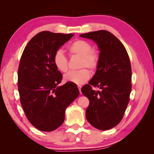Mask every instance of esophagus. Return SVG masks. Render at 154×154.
Returning a JSON list of instances; mask_svg holds the SVG:
<instances>
[{
	"label": "esophagus",
	"mask_w": 154,
	"mask_h": 154,
	"mask_svg": "<svg viewBox=\"0 0 154 154\" xmlns=\"http://www.w3.org/2000/svg\"><path fill=\"white\" fill-rule=\"evenodd\" d=\"M82 85H78V88H79V92H80L81 94H82V92H81V88H82Z\"/></svg>",
	"instance_id": "34e87169"
}]
</instances>
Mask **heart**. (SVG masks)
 <instances>
[{"label":"heart","instance_id":"b5f03b06","mask_svg":"<svg viewBox=\"0 0 154 154\" xmlns=\"http://www.w3.org/2000/svg\"><path fill=\"white\" fill-rule=\"evenodd\" d=\"M71 56L81 57L79 68L83 69L76 71H71L64 75L66 82L81 85L90 79V72L96 71L99 66L100 57L97 51L92 49V46L86 41L77 39L72 42L68 48ZM54 64L56 69L62 72H66L69 70V60L61 50L55 52L53 57Z\"/></svg>","mask_w":154,"mask_h":154}]
</instances>
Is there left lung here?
I'll use <instances>...</instances> for the list:
<instances>
[{
  "instance_id": "1",
  "label": "left lung",
  "mask_w": 154,
  "mask_h": 154,
  "mask_svg": "<svg viewBox=\"0 0 154 154\" xmlns=\"http://www.w3.org/2000/svg\"><path fill=\"white\" fill-rule=\"evenodd\" d=\"M94 41L100 49V62L94 76L82 88L89 99L87 120L96 128L109 130L123 118L132 90V69L126 48L116 36L101 30L81 35ZM98 87L95 91L92 87Z\"/></svg>"
}]
</instances>
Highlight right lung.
Instances as JSON below:
<instances>
[{"label": "right lung", "instance_id": "1", "mask_svg": "<svg viewBox=\"0 0 154 154\" xmlns=\"http://www.w3.org/2000/svg\"><path fill=\"white\" fill-rule=\"evenodd\" d=\"M72 36L43 31L31 38L21 56L17 73L20 103L28 121L41 131L60 126L67 106L79 96L74 83L58 86L62 75L53 62L55 52Z\"/></svg>", "mask_w": 154, "mask_h": 154}]
</instances>
